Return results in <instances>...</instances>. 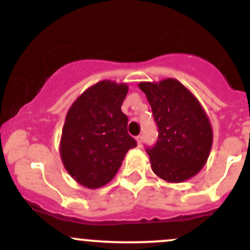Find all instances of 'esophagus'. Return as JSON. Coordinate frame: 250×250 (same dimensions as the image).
<instances>
[{
    "label": "esophagus",
    "instance_id": "34e87169",
    "mask_svg": "<svg viewBox=\"0 0 250 250\" xmlns=\"http://www.w3.org/2000/svg\"><path fill=\"white\" fill-rule=\"evenodd\" d=\"M135 139H137V143H138V145H141V143H143V135H138L137 138H135Z\"/></svg>",
    "mask_w": 250,
    "mask_h": 250
}]
</instances>
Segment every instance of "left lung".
Segmentation results:
<instances>
[{"label": "left lung", "instance_id": "8db88e82", "mask_svg": "<svg viewBox=\"0 0 250 250\" xmlns=\"http://www.w3.org/2000/svg\"><path fill=\"white\" fill-rule=\"evenodd\" d=\"M158 128L155 146L146 147L153 173L168 183L196 175L210 153L213 130L195 95L179 81L141 82Z\"/></svg>", "mask_w": 250, "mask_h": 250}]
</instances>
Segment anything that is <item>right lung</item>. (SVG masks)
Returning a JSON list of instances; mask_svg holds the SVG:
<instances>
[{
	"mask_svg": "<svg viewBox=\"0 0 250 250\" xmlns=\"http://www.w3.org/2000/svg\"><path fill=\"white\" fill-rule=\"evenodd\" d=\"M127 93L125 83L102 81L83 92L67 111L60 157L67 173L84 188L106 185L128 150L137 146L121 110Z\"/></svg>",
	"mask_w": 250,
	"mask_h": 250,
	"instance_id": "obj_1",
	"label": "right lung"
}]
</instances>
